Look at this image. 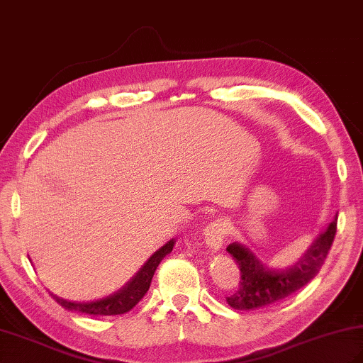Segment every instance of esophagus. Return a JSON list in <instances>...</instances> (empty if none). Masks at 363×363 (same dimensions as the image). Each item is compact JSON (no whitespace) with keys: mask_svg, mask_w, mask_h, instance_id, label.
<instances>
[{"mask_svg":"<svg viewBox=\"0 0 363 363\" xmlns=\"http://www.w3.org/2000/svg\"><path fill=\"white\" fill-rule=\"evenodd\" d=\"M227 235L228 224L222 219L210 222V224L203 228V238H206V242L211 250H219L222 244H224Z\"/></svg>","mask_w":363,"mask_h":363,"instance_id":"34e87169","label":"esophagus"}]
</instances>
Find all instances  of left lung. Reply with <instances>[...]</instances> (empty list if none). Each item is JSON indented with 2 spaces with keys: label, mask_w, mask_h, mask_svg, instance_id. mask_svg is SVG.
<instances>
[{
  "label": "left lung",
  "mask_w": 363,
  "mask_h": 363,
  "mask_svg": "<svg viewBox=\"0 0 363 363\" xmlns=\"http://www.w3.org/2000/svg\"><path fill=\"white\" fill-rule=\"evenodd\" d=\"M337 228V216L327 230L314 239L303 256L293 267L285 270L268 268L253 255V252L238 242L230 244L227 252L235 257L240 270L238 290L227 297V303L235 310H257L285 299L301 290L319 273L328 256Z\"/></svg>",
  "instance_id": "8db88e82"
}]
</instances>
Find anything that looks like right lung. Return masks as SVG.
I'll list each match as a JSON object with an SVG mask.
<instances>
[{"label": "right lung", "instance_id": "obj_1", "mask_svg": "<svg viewBox=\"0 0 363 363\" xmlns=\"http://www.w3.org/2000/svg\"><path fill=\"white\" fill-rule=\"evenodd\" d=\"M174 242H176L174 239H170L164 247H161L157 252H155L150 256V259H148V261L143 265V268H139V272L130 279V281L121 288V290H118L113 294L102 297V299H98V301H91V302L64 301L57 294H52V297L62 306V308L70 310V311H79V313L93 314V315L124 314L132 310L133 306L145 296L148 288H150L152 279L157 265H160L162 259L172 252Z\"/></svg>", "mask_w": 363, "mask_h": 363}]
</instances>
